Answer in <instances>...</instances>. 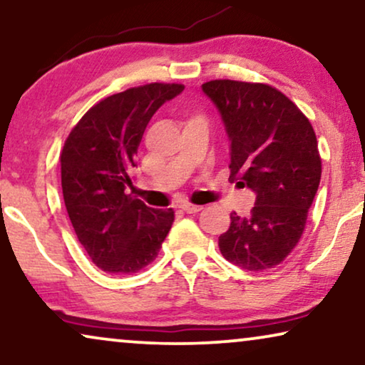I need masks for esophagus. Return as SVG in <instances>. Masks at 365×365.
<instances>
[{"label": "esophagus", "instance_id": "obj_1", "mask_svg": "<svg viewBox=\"0 0 365 365\" xmlns=\"http://www.w3.org/2000/svg\"><path fill=\"white\" fill-rule=\"evenodd\" d=\"M181 209L184 212L187 214H194V212H199L202 209V206H196V204H189V202H184L181 204Z\"/></svg>", "mask_w": 365, "mask_h": 365}]
</instances>
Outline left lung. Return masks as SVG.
Returning <instances> with one entry per match:
<instances>
[{
	"label": "left lung",
	"instance_id": "left-lung-1",
	"mask_svg": "<svg viewBox=\"0 0 365 365\" xmlns=\"http://www.w3.org/2000/svg\"><path fill=\"white\" fill-rule=\"evenodd\" d=\"M202 93L231 141L229 179L256 194L249 216L231 212L219 249L246 271H267L291 254L306 227L322 173L316 133L301 109L269 84L216 79L204 83Z\"/></svg>",
	"mask_w": 365,
	"mask_h": 365
}]
</instances>
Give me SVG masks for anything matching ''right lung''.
Here are the masks:
<instances>
[{
	"label": "right lung",
	"instance_id": "1",
	"mask_svg": "<svg viewBox=\"0 0 365 365\" xmlns=\"http://www.w3.org/2000/svg\"><path fill=\"white\" fill-rule=\"evenodd\" d=\"M182 84L151 83L113 94L73 128L61 153L64 206L88 256L109 274H134L156 259L174 221L126 194L144 129Z\"/></svg>",
	"mask_w": 365,
	"mask_h": 365
}]
</instances>
